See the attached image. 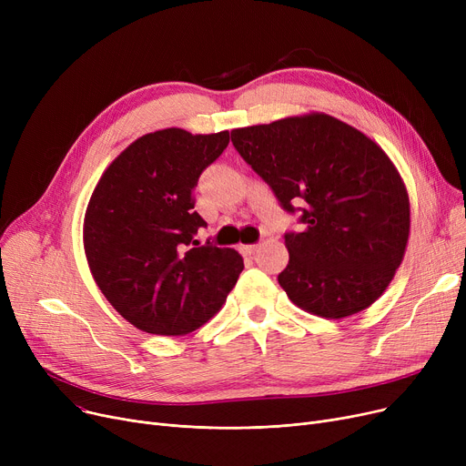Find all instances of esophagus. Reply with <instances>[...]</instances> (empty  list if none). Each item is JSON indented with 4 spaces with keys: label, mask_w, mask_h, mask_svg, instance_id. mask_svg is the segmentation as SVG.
<instances>
[{
    "label": "esophagus",
    "mask_w": 466,
    "mask_h": 466,
    "mask_svg": "<svg viewBox=\"0 0 466 466\" xmlns=\"http://www.w3.org/2000/svg\"><path fill=\"white\" fill-rule=\"evenodd\" d=\"M257 249H258L257 243H251V246H241V248H239V251H241L243 255H253Z\"/></svg>",
    "instance_id": "esophagus-1"
}]
</instances>
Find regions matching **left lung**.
<instances>
[{
  "mask_svg": "<svg viewBox=\"0 0 466 466\" xmlns=\"http://www.w3.org/2000/svg\"><path fill=\"white\" fill-rule=\"evenodd\" d=\"M232 145L299 217L285 232L278 276L299 308L341 319L374 304L402 262L410 200L380 147L334 116L313 113L232 130Z\"/></svg>",
  "mask_w": 466,
  "mask_h": 466,
  "instance_id": "8db88e82",
  "label": "left lung"
}]
</instances>
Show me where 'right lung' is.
I'll return each instance as SVG.
<instances>
[{
  "mask_svg": "<svg viewBox=\"0 0 466 466\" xmlns=\"http://www.w3.org/2000/svg\"><path fill=\"white\" fill-rule=\"evenodd\" d=\"M228 141V132L147 134L94 188L85 217L90 272L111 306L143 332L181 336L202 327L243 270L238 251L194 239L208 227L194 211V187Z\"/></svg>",
  "mask_w": 466,
  "mask_h": 466,
  "instance_id": "right-lung-1",
  "label": "right lung"
}]
</instances>
